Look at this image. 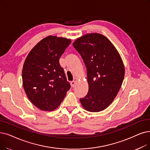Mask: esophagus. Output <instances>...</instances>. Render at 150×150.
Masks as SVG:
<instances>
[{
  "label": "esophagus",
  "mask_w": 150,
  "mask_h": 150,
  "mask_svg": "<svg viewBox=\"0 0 150 150\" xmlns=\"http://www.w3.org/2000/svg\"><path fill=\"white\" fill-rule=\"evenodd\" d=\"M76 79H75L74 81H71L70 84H71V87H72V88H74V87L75 86V85H76Z\"/></svg>",
  "instance_id": "34e87169"
}]
</instances>
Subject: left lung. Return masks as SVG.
I'll return each mask as SVG.
<instances>
[{
  "mask_svg": "<svg viewBox=\"0 0 150 150\" xmlns=\"http://www.w3.org/2000/svg\"><path fill=\"white\" fill-rule=\"evenodd\" d=\"M87 69L89 90L80 99L88 112H99L107 108L118 94L125 77V69L114 45L102 34L84 35L73 43Z\"/></svg>",
  "mask_w": 150,
  "mask_h": 150,
  "instance_id": "1",
  "label": "left lung"
}]
</instances>
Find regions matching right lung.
<instances>
[{
  "label": "right lung",
  "instance_id": "add662e5",
  "mask_svg": "<svg viewBox=\"0 0 150 150\" xmlns=\"http://www.w3.org/2000/svg\"><path fill=\"white\" fill-rule=\"evenodd\" d=\"M71 43L70 39L49 35L31 50L22 71L23 85L29 100L43 111L59 106L70 88L60 57Z\"/></svg>",
  "mask_w": 150,
  "mask_h": 150
}]
</instances>
